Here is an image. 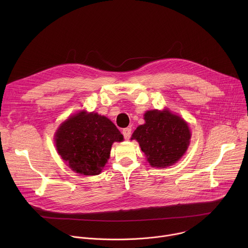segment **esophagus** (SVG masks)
I'll use <instances>...</instances> for the list:
<instances>
[{
    "mask_svg": "<svg viewBox=\"0 0 248 248\" xmlns=\"http://www.w3.org/2000/svg\"><path fill=\"white\" fill-rule=\"evenodd\" d=\"M123 134H124V137L125 140H128L130 138V135H131V128L130 127H126V128H124L123 129Z\"/></svg>",
    "mask_w": 248,
    "mask_h": 248,
    "instance_id": "obj_1",
    "label": "esophagus"
}]
</instances>
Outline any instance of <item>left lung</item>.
<instances>
[{"label": "left lung", "mask_w": 248, "mask_h": 248, "mask_svg": "<svg viewBox=\"0 0 248 248\" xmlns=\"http://www.w3.org/2000/svg\"><path fill=\"white\" fill-rule=\"evenodd\" d=\"M145 124L131 135L153 168H167L178 162L186 152L191 133L187 123L167 109L144 114Z\"/></svg>", "instance_id": "1"}]
</instances>
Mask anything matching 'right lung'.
Wrapping results in <instances>:
<instances>
[{
    "label": "right lung",
    "instance_id": "add662e5",
    "mask_svg": "<svg viewBox=\"0 0 248 248\" xmlns=\"http://www.w3.org/2000/svg\"><path fill=\"white\" fill-rule=\"evenodd\" d=\"M123 140L124 135L108 118L86 111L70 116L55 133L59 155L83 175L99 174L110 158L113 143Z\"/></svg>",
    "mask_w": 248,
    "mask_h": 248
}]
</instances>
